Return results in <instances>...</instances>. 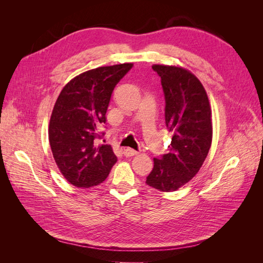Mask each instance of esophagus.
<instances>
[{
    "label": "esophagus",
    "instance_id": "esophagus-1",
    "mask_svg": "<svg viewBox=\"0 0 263 263\" xmlns=\"http://www.w3.org/2000/svg\"><path fill=\"white\" fill-rule=\"evenodd\" d=\"M124 155L126 157H133L135 155H137V151L132 149V148H126V149H124Z\"/></svg>",
    "mask_w": 263,
    "mask_h": 263
}]
</instances>
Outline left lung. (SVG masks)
Masks as SVG:
<instances>
[{
  "label": "left lung",
  "instance_id": "obj_1",
  "mask_svg": "<svg viewBox=\"0 0 263 263\" xmlns=\"http://www.w3.org/2000/svg\"><path fill=\"white\" fill-rule=\"evenodd\" d=\"M164 93L165 125L172 133L169 153L154 158L146 183L162 192L183 186L201 169L213 137L212 108L204 86L189 70L154 65Z\"/></svg>",
  "mask_w": 263,
  "mask_h": 263
}]
</instances>
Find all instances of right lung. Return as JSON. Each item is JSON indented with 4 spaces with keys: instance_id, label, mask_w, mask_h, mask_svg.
Returning a JSON list of instances; mask_svg holds the SVG:
<instances>
[{
    "instance_id": "add662e5",
    "label": "right lung",
    "mask_w": 263,
    "mask_h": 263,
    "mask_svg": "<svg viewBox=\"0 0 263 263\" xmlns=\"http://www.w3.org/2000/svg\"><path fill=\"white\" fill-rule=\"evenodd\" d=\"M133 63L100 67L68 82L55 101L49 123V142L62 176L77 187H91L104 181L117 158L109 145H97L99 128L116 84Z\"/></svg>"
}]
</instances>
